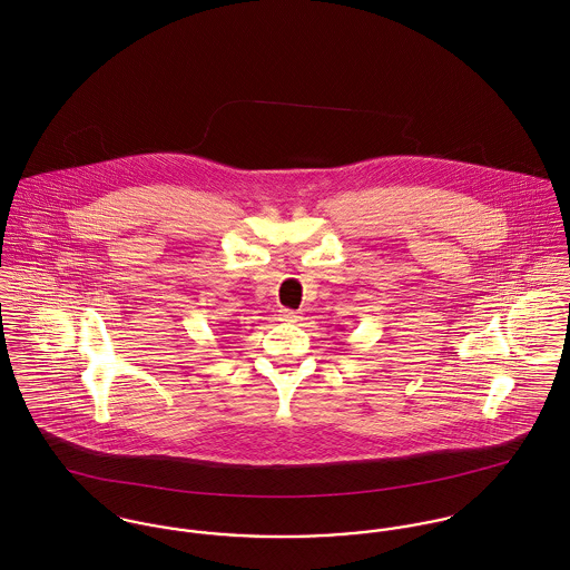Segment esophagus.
I'll return each mask as SVG.
<instances>
[{"label": "esophagus", "instance_id": "esophagus-1", "mask_svg": "<svg viewBox=\"0 0 570 570\" xmlns=\"http://www.w3.org/2000/svg\"><path fill=\"white\" fill-rule=\"evenodd\" d=\"M278 321H283V323H296V321H298V314L292 312V309H281V312H278Z\"/></svg>", "mask_w": 570, "mask_h": 570}]
</instances>
